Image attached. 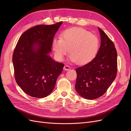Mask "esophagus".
Returning <instances> with one entry per match:
<instances>
[{
  "label": "esophagus",
  "instance_id": "esophagus-1",
  "mask_svg": "<svg viewBox=\"0 0 131 131\" xmlns=\"http://www.w3.org/2000/svg\"><path fill=\"white\" fill-rule=\"evenodd\" d=\"M64 70H69L70 68H71V67L69 66H68V65H67V64H66V65H65L64 66Z\"/></svg>",
  "mask_w": 131,
  "mask_h": 131
}]
</instances>
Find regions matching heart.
Here are the masks:
<instances>
[{
    "label": "heart",
    "mask_w": 131,
    "mask_h": 131,
    "mask_svg": "<svg viewBox=\"0 0 131 131\" xmlns=\"http://www.w3.org/2000/svg\"><path fill=\"white\" fill-rule=\"evenodd\" d=\"M55 56L62 61L69 52L71 59L79 64L88 63L96 56L100 41L96 35L81 28L65 30L61 38H54L52 43Z\"/></svg>",
    "instance_id": "b5f03b06"
}]
</instances>
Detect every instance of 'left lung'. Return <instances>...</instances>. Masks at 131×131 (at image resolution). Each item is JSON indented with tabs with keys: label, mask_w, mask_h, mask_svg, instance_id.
I'll use <instances>...</instances> for the list:
<instances>
[{
	"label": "left lung",
	"mask_w": 131,
	"mask_h": 131,
	"mask_svg": "<svg viewBox=\"0 0 131 131\" xmlns=\"http://www.w3.org/2000/svg\"><path fill=\"white\" fill-rule=\"evenodd\" d=\"M98 29L101 43L96 56L76 69L75 90L88 100L103 96L116 78L117 70V51L114 43L103 31Z\"/></svg>",
	"instance_id": "8db88e82"
}]
</instances>
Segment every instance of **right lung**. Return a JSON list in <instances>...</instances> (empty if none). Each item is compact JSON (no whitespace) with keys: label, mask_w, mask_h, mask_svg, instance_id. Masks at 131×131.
I'll list each match as a JSON object with an SVG mask.
<instances>
[{"label":"right lung","mask_w":131,"mask_h":131,"mask_svg":"<svg viewBox=\"0 0 131 131\" xmlns=\"http://www.w3.org/2000/svg\"><path fill=\"white\" fill-rule=\"evenodd\" d=\"M62 24L59 22L31 28L21 35L16 45L13 55L15 80L31 97L40 98L49 95L62 72L64 64L55 62L49 55Z\"/></svg>","instance_id":"1"}]
</instances>
